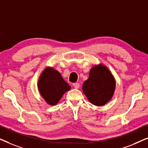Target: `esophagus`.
Instances as JSON below:
<instances>
[{
	"label": "esophagus",
	"mask_w": 148,
	"mask_h": 148,
	"mask_svg": "<svg viewBox=\"0 0 148 148\" xmlns=\"http://www.w3.org/2000/svg\"><path fill=\"white\" fill-rule=\"evenodd\" d=\"M73 86L74 88L76 89L79 88V83H75V84H73Z\"/></svg>",
	"instance_id": "esophagus-1"
}]
</instances>
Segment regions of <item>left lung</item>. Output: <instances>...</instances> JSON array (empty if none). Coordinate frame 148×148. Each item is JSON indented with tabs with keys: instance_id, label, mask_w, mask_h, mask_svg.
<instances>
[{
	"instance_id": "1",
	"label": "left lung",
	"mask_w": 148,
	"mask_h": 148,
	"mask_svg": "<svg viewBox=\"0 0 148 148\" xmlns=\"http://www.w3.org/2000/svg\"><path fill=\"white\" fill-rule=\"evenodd\" d=\"M116 81L109 69L102 63L95 64L90 69L89 77L85 81L82 90L90 103L104 106L112 98Z\"/></svg>"
}]
</instances>
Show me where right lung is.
<instances>
[{
    "label": "right lung",
    "instance_id": "add662e5",
    "mask_svg": "<svg viewBox=\"0 0 148 148\" xmlns=\"http://www.w3.org/2000/svg\"><path fill=\"white\" fill-rule=\"evenodd\" d=\"M38 89L44 101L50 106H55L71 86L62 78L57 70L46 66L38 81Z\"/></svg>",
    "mask_w": 148,
    "mask_h": 148
}]
</instances>
